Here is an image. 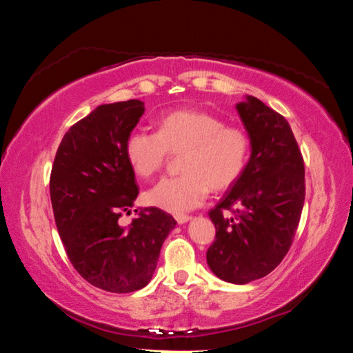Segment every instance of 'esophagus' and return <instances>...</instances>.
<instances>
[{"label":"esophagus","mask_w":353,"mask_h":353,"mask_svg":"<svg viewBox=\"0 0 353 353\" xmlns=\"http://www.w3.org/2000/svg\"><path fill=\"white\" fill-rule=\"evenodd\" d=\"M174 218H176V221H177L179 224H185V223H187V221L191 219L190 214H176Z\"/></svg>","instance_id":"34e87169"}]
</instances>
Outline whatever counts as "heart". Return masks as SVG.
I'll use <instances>...</instances> for the list:
<instances>
[{
	"label": "heart",
	"instance_id": "obj_1",
	"mask_svg": "<svg viewBox=\"0 0 353 353\" xmlns=\"http://www.w3.org/2000/svg\"><path fill=\"white\" fill-rule=\"evenodd\" d=\"M128 162L141 177H152L166 163L170 152H182L181 176L165 177L146 193L151 205L171 213L199 207L210 188L234 185L246 168L250 154L249 134L225 124L204 110H176L157 123V132L132 130L126 139Z\"/></svg>",
	"mask_w": 353,
	"mask_h": 353
}]
</instances>
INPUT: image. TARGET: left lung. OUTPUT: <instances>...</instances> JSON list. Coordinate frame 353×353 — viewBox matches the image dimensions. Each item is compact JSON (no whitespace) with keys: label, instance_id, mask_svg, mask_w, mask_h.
Here are the masks:
<instances>
[{"label":"left lung","instance_id":"1","mask_svg":"<svg viewBox=\"0 0 353 353\" xmlns=\"http://www.w3.org/2000/svg\"><path fill=\"white\" fill-rule=\"evenodd\" d=\"M236 109L252 154L241 177L208 212L216 235L207 263L219 279L244 285L268 276L288 254L305 201V166L280 113L254 97Z\"/></svg>","mask_w":353,"mask_h":353}]
</instances>
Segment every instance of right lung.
Here are the masks:
<instances>
[{
    "mask_svg": "<svg viewBox=\"0 0 353 353\" xmlns=\"http://www.w3.org/2000/svg\"><path fill=\"white\" fill-rule=\"evenodd\" d=\"M145 105L139 99L104 104L68 129L50 177L56 225L74 270L97 288L132 292L151 280L176 221L162 208H140L129 225L123 212L139 196L126 139Z\"/></svg>",
    "mask_w": 353,
    "mask_h": 353,
    "instance_id": "right-lung-1",
    "label": "right lung"
}]
</instances>
